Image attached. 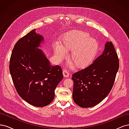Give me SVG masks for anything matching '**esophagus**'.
Segmentation results:
<instances>
[{
  "label": "esophagus",
  "instance_id": "1",
  "mask_svg": "<svg viewBox=\"0 0 129 129\" xmlns=\"http://www.w3.org/2000/svg\"><path fill=\"white\" fill-rule=\"evenodd\" d=\"M63 75L64 77H68L69 76V73L68 72V71L66 69H64L63 71Z\"/></svg>",
  "mask_w": 129,
  "mask_h": 129
}]
</instances>
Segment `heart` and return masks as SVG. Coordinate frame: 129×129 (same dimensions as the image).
<instances>
[{"instance_id":"b5f03b06","label":"heart","mask_w":129,"mask_h":129,"mask_svg":"<svg viewBox=\"0 0 129 129\" xmlns=\"http://www.w3.org/2000/svg\"><path fill=\"white\" fill-rule=\"evenodd\" d=\"M59 47L54 48L55 54L60 58L64 56V52H71L70 61L78 68L89 65L94 60L99 48L97 41L89 38V35L81 31H74L64 37Z\"/></svg>"}]
</instances>
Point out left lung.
<instances>
[{
	"label": "left lung",
	"mask_w": 129,
	"mask_h": 129,
	"mask_svg": "<svg viewBox=\"0 0 129 129\" xmlns=\"http://www.w3.org/2000/svg\"><path fill=\"white\" fill-rule=\"evenodd\" d=\"M119 60L114 45L107 42L103 53L85 68L73 74V99L82 108L95 106L106 97L114 85Z\"/></svg>",
	"instance_id": "left-lung-1"
}]
</instances>
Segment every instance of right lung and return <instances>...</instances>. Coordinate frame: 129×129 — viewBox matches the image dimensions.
Masks as SVG:
<instances>
[{
	"mask_svg": "<svg viewBox=\"0 0 129 129\" xmlns=\"http://www.w3.org/2000/svg\"><path fill=\"white\" fill-rule=\"evenodd\" d=\"M44 40L35 29L20 39L15 44L10 61V72L16 90L21 98L35 107L49 104L55 90L63 79L59 66H53L41 49Z\"/></svg>",
	"mask_w": 129,
	"mask_h": 129,
	"instance_id": "obj_1",
	"label": "right lung"
}]
</instances>
